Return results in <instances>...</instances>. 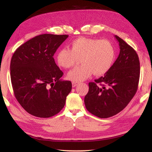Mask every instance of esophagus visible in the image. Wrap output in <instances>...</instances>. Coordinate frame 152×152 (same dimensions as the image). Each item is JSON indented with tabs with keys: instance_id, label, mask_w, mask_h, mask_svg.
Returning <instances> with one entry per match:
<instances>
[{
	"instance_id": "obj_1",
	"label": "esophagus",
	"mask_w": 152,
	"mask_h": 152,
	"mask_svg": "<svg viewBox=\"0 0 152 152\" xmlns=\"http://www.w3.org/2000/svg\"><path fill=\"white\" fill-rule=\"evenodd\" d=\"M78 84H79V82H72V87H74L77 86L78 85Z\"/></svg>"
}]
</instances>
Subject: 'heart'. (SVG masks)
<instances>
[{
	"label": "heart",
	"instance_id": "1",
	"mask_svg": "<svg viewBox=\"0 0 152 152\" xmlns=\"http://www.w3.org/2000/svg\"><path fill=\"white\" fill-rule=\"evenodd\" d=\"M115 58V49L109 41L81 37L72 41L70 49L63 48L56 55L58 65L64 68L73 67L80 59L81 65L73 68L68 78L74 82L83 81L93 74H105L111 68Z\"/></svg>",
	"mask_w": 152,
	"mask_h": 152
}]
</instances>
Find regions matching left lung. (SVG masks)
I'll return each mask as SVG.
<instances>
[{"label": "left lung", "instance_id": "left-lung-1", "mask_svg": "<svg viewBox=\"0 0 152 152\" xmlns=\"http://www.w3.org/2000/svg\"><path fill=\"white\" fill-rule=\"evenodd\" d=\"M120 53L107 73L89 83L84 98L86 109L99 118H108L126 107L138 87L140 63L136 50L123 39L115 36Z\"/></svg>", "mask_w": 152, "mask_h": 152}]
</instances>
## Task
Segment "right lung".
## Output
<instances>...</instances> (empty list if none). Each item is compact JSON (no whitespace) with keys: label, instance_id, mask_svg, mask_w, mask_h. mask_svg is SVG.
<instances>
[{"label":"right lung","instance_id":"right-lung-1","mask_svg":"<svg viewBox=\"0 0 152 152\" xmlns=\"http://www.w3.org/2000/svg\"><path fill=\"white\" fill-rule=\"evenodd\" d=\"M68 37L39 35L20 45L12 55L10 72L14 94L21 107L32 115L53 117L65 104L72 82L59 79L63 73L53 56Z\"/></svg>","mask_w":152,"mask_h":152}]
</instances>
